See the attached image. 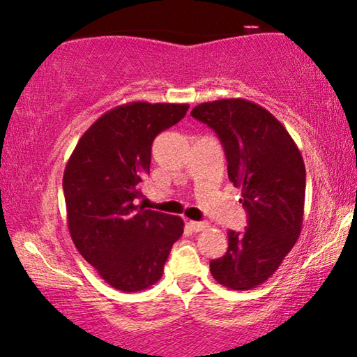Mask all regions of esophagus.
<instances>
[{
    "instance_id": "esophagus-1",
    "label": "esophagus",
    "mask_w": 357,
    "mask_h": 357,
    "mask_svg": "<svg viewBox=\"0 0 357 357\" xmlns=\"http://www.w3.org/2000/svg\"><path fill=\"white\" fill-rule=\"evenodd\" d=\"M188 226L194 232H200V231H204V229H206V227H208V222H205V221H189Z\"/></svg>"
}]
</instances>
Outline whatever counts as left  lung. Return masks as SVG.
<instances>
[{
	"label": "left lung",
	"mask_w": 357,
	"mask_h": 357,
	"mask_svg": "<svg viewBox=\"0 0 357 357\" xmlns=\"http://www.w3.org/2000/svg\"><path fill=\"white\" fill-rule=\"evenodd\" d=\"M190 115L220 137L227 176L242 189L245 229L227 232V252L211 259L218 284L250 290L273 275L300 237L306 169L289 131L261 105L245 99L199 104Z\"/></svg>",
	"instance_id": "obj_1"
}]
</instances>
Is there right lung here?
Returning a JSON list of instances; mask_svg holds the SVG:
<instances>
[{
  "instance_id": "obj_1",
  "label": "right lung",
  "mask_w": 357,
  "mask_h": 357,
  "mask_svg": "<svg viewBox=\"0 0 357 357\" xmlns=\"http://www.w3.org/2000/svg\"><path fill=\"white\" fill-rule=\"evenodd\" d=\"M188 104L130 102L112 109L79 137L63 172L67 221L82 257L109 285L139 291L162 278L179 216L135 205L151 169L152 142L183 119Z\"/></svg>"
}]
</instances>
